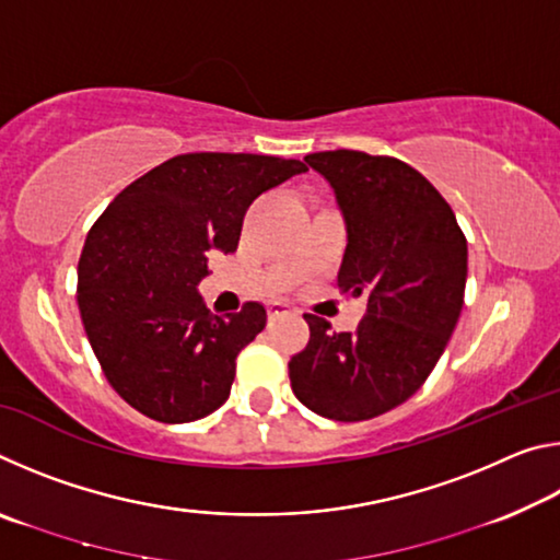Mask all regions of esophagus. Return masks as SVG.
<instances>
[{
	"mask_svg": "<svg viewBox=\"0 0 560 560\" xmlns=\"http://www.w3.org/2000/svg\"><path fill=\"white\" fill-rule=\"evenodd\" d=\"M287 314H291V308L287 306V303H271V306H269V318L271 320L287 316Z\"/></svg>",
	"mask_w": 560,
	"mask_h": 560,
	"instance_id": "esophagus-1",
	"label": "esophagus"
}]
</instances>
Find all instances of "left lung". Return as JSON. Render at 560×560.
Listing matches in <instances>:
<instances>
[{
    "label": "left lung",
    "mask_w": 560,
    "mask_h": 560,
    "mask_svg": "<svg viewBox=\"0 0 560 560\" xmlns=\"http://www.w3.org/2000/svg\"><path fill=\"white\" fill-rule=\"evenodd\" d=\"M343 212L348 246L338 287L368 299L353 334L303 314L308 346L291 358V390L320 417L360 422L420 390L457 326L467 240L447 200L402 160L360 150L303 158Z\"/></svg>",
    "instance_id": "1"
}]
</instances>
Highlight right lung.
I'll return each mask as SVG.
<instances>
[{"mask_svg":"<svg viewBox=\"0 0 560 560\" xmlns=\"http://www.w3.org/2000/svg\"><path fill=\"white\" fill-rule=\"evenodd\" d=\"M301 160L187 153L130 183L91 226L79 311L113 390L150 420L179 424L230 397L236 355L267 326L261 303L212 316L197 283L240 244L261 192L306 173Z\"/></svg>","mask_w":560,"mask_h":560,"instance_id":"add662e5","label":"right lung"}]
</instances>
